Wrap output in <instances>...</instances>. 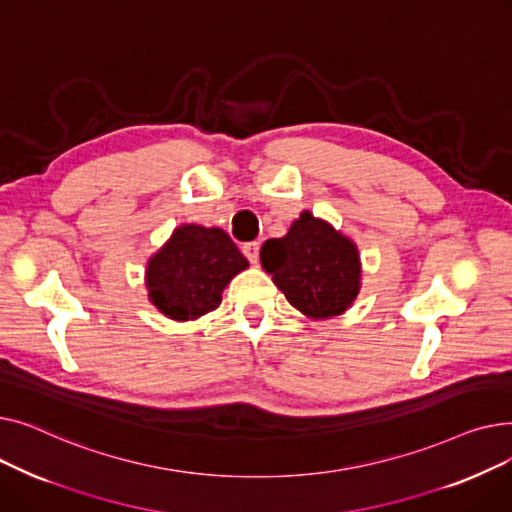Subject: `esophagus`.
Listing matches in <instances>:
<instances>
[{
	"instance_id": "obj_1",
	"label": "esophagus",
	"mask_w": 512,
	"mask_h": 512,
	"mask_svg": "<svg viewBox=\"0 0 512 512\" xmlns=\"http://www.w3.org/2000/svg\"><path fill=\"white\" fill-rule=\"evenodd\" d=\"M242 253H245V257L251 263H257V259H259V242H247V245H242Z\"/></svg>"
}]
</instances>
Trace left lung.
Returning <instances> with one entry per match:
<instances>
[{
  "label": "left lung",
  "instance_id": "left-lung-1",
  "mask_svg": "<svg viewBox=\"0 0 512 512\" xmlns=\"http://www.w3.org/2000/svg\"><path fill=\"white\" fill-rule=\"evenodd\" d=\"M259 257L286 301L311 319L342 315L361 292L357 245L309 209L282 238L265 240Z\"/></svg>",
  "mask_w": 512,
  "mask_h": 512
}]
</instances>
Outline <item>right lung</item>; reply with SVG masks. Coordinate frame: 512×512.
<instances>
[{
    "label": "right lung",
    "mask_w": 512,
    "mask_h": 512,
    "mask_svg": "<svg viewBox=\"0 0 512 512\" xmlns=\"http://www.w3.org/2000/svg\"><path fill=\"white\" fill-rule=\"evenodd\" d=\"M247 267L222 228L182 224L147 261V297L166 317L193 321L218 309L224 288Z\"/></svg>",
    "instance_id": "right-lung-1"
}]
</instances>
